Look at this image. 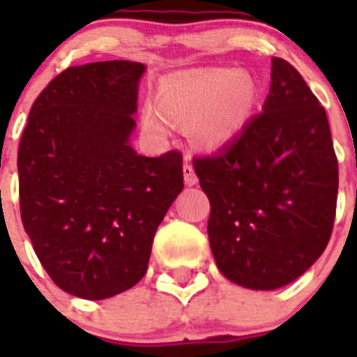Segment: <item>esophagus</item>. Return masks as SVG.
I'll use <instances>...</instances> for the list:
<instances>
[{
	"label": "esophagus",
	"instance_id": "obj_1",
	"mask_svg": "<svg viewBox=\"0 0 357 357\" xmlns=\"http://www.w3.org/2000/svg\"><path fill=\"white\" fill-rule=\"evenodd\" d=\"M182 172H184V181L188 185H195L198 182V176L197 173H195L193 166H191V162H189L188 159L184 160V166H182Z\"/></svg>",
	"mask_w": 357,
	"mask_h": 357
}]
</instances>
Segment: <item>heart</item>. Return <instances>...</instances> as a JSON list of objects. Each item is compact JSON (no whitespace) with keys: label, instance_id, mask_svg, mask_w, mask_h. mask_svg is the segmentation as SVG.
<instances>
[{"label":"heart","instance_id":"1","mask_svg":"<svg viewBox=\"0 0 357 357\" xmlns=\"http://www.w3.org/2000/svg\"><path fill=\"white\" fill-rule=\"evenodd\" d=\"M257 105V84L248 73L202 69L164 82L159 107L146 103L144 127L157 135L168 132V121L189 125L197 146L216 150L245 128Z\"/></svg>","mask_w":357,"mask_h":357}]
</instances>
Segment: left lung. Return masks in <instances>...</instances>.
<instances>
[{
    "label": "left lung",
    "mask_w": 357,
    "mask_h": 357,
    "mask_svg": "<svg viewBox=\"0 0 357 357\" xmlns=\"http://www.w3.org/2000/svg\"><path fill=\"white\" fill-rule=\"evenodd\" d=\"M193 166L211 202V250L227 279L282 288L324 254L336 216L338 159L326 109L289 62L272 61L263 112Z\"/></svg>",
    "instance_id": "obj_1"
}]
</instances>
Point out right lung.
I'll return each instance as SVG.
<instances>
[{
  "instance_id": "obj_1",
  "label": "right lung",
  "mask_w": 357,
  "mask_h": 357,
  "mask_svg": "<svg viewBox=\"0 0 357 357\" xmlns=\"http://www.w3.org/2000/svg\"><path fill=\"white\" fill-rule=\"evenodd\" d=\"M139 62L75 66L37 96L17 151L21 220L66 293L102 301L146 273L153 236L184 188L182 153L137 155Z\"/></svg>"
}]
</instances>
